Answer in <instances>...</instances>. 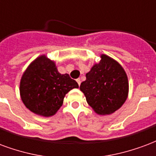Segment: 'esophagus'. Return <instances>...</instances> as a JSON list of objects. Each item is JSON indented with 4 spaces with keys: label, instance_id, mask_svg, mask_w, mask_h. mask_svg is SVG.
<instances>
[{
    "label": "esophagus",
    "instance_id": "34e87169",
    "mask_svg": "<svg viewBox=\"0 0 156 156\" xmlns=\"http://www.w3.org/2000/svg\"><path fill=\"white\" fill-rule=\"evenodd\" d=\"M76 81H77V83H78V85H80V79H77L76 80Z\"/></svg>",
    "mask_w": 156,
    "mask_h": 156
}]
</instances>
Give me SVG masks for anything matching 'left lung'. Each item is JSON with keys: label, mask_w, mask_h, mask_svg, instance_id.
Masks as SVG:
<instances>
[{"label": "left lung", "mask_w": 156, "mask_h": 156, "mask_svg": "<svg viewBox=\"0 0 156 156\" xmlns=\"http://www.w3.org/2000/svg\"><path fill=\"white\" fill-rule=\"evenodd\" d=\"M86 76L80 89L97 114H112L126 101L128 79L123 68L115 60L102 55L100 63L92 67Z\"/></svg>", "instance_id": "obj_1"}]
</instances>
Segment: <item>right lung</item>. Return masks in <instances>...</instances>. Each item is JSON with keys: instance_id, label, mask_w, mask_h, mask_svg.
<instances>
[{"instance_id": "obj_1", "label": "right lung", "mask_w": 156, "mask_h": 156, "mask_svg": "<svg viewBox=\"0 0 156 156\" xmlns=\"http://www.w3.org/2000/svg\"><path fill=\"white\" fill-rule=\"evenodd\" d=\"M78 87L75 80L68 74L59 73L54 62L42 55L23 74L20 92L22 101L30 111L48 117L60 109L66 94Z\"/></svg>"}]
</instances>
